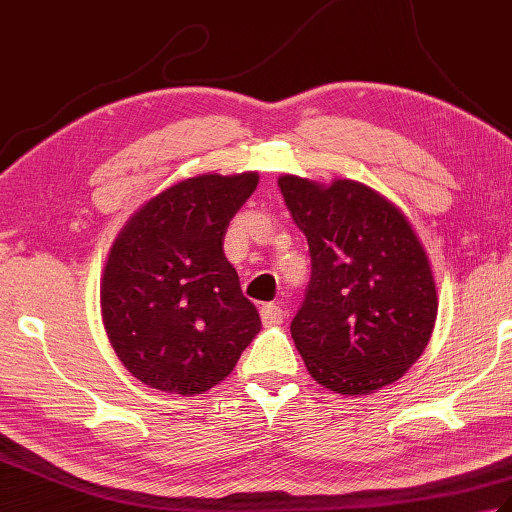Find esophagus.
<instances>
[{"label":"esophagus","instance_id":"1","mask_svg":"<svg viewBox=\"0 0 512 512\" xmlns=\"http://www.w3.org/2000/svg\"><path fill=\"white\" fill-rule=\"evenodd\" d=\"M259 314H262V321L266 328H275V325H279L286 317V312L279 306H275V303H264V306L259 308Z\"/></svg>","mask_w":512,"mask_h":512}]
</instances>
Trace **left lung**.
<instances>
[{
    "label": "left lung",
    "mask_w": 512,
    "mask_h": 512,
    "mask_svg": "<svg viewBox=\"0 0 512 512\" xmlns=\"http://www.w3.org/2000/svg\"><path fill=\"white\" fill-rule=\"evenodd\" d=\"M312 275L290 323L310 376L341 396L387 387L418 361L438 317L427 250L407 215L363 182L281 173Z\"/></svg>",
    "instance_id": "8db88e82"
}]
</instances>
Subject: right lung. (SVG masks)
Masks as SVG:
<instances>
[{
  "mask_svg": "<svg viewBox=\"0 0 512 512\" xmlns=\"http://www.w3.org/2000/svg\"><path fill=\"white\" fill-rule=\"evenodd\" d=\"M259 173H198L129 217L101 277L103 325L140 383L195 396L220 385L262 330L224 255L228 222Z\"/></svg>",
  "mask_w": 512,
  "mask_h": 512,
  "instance_id": "1",
  "label": "right lung"
}]
</instances>
